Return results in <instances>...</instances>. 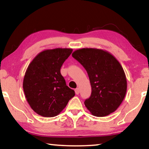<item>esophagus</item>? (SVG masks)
<instances>
[{"label":"esophagus","instance_id":"34e87169","mask_svg":"<svg viewBox=\"0 0 149 149\" xmlns=\"http://www.w3.org/2000/svg\"><path fill=\"white\" fill-rule=\"evenodd\" d=\"M74 91H75V93H76L77 95H78L79 92H80V89H79V88H77V89H75Z\"/></svg>","mask_w":149,"mask_h":149}]
</instances>
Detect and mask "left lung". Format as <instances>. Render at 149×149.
Here are the masks:
<instances>
[{"label": "left lung", "instance_id": "obj_1", "mask_svg": "<svg viewBox=\"0 0 149 149\" xmlns=\"http://www.w3.org/2000/svg\"><path fill=\"white\" fill-rule=\"evenodd\" d=\"M73 58L86 70L91 94L84 102L93 115L105 117L121 105L127 91V80L123 67L107 51L83 48L72 53Z\"/></svg>", "mask_w": 149, "mask_h": 149}]
</instances>
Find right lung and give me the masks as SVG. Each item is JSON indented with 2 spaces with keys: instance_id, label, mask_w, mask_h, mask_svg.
Returning <instances> with one entry per match:
<instances>
[{
  "instance_id": "obj_1",
  "label": "right lung",
  "mask_w": 149,
  "mask_h": 149,
  "mask_svg": "<svg viewBox=\"0 0 149 149\" xmlns=\"http://www.w3.org/2000/svg\"><path fill=\"white\" fill-rule=\"evenodd\" d=\"M72 49L56 48L40 52L28 66L24 77L26 100L38 115L53 117L59 115L74 96L66 84L60 68Z\"/></svg>"
}]
</instances>
